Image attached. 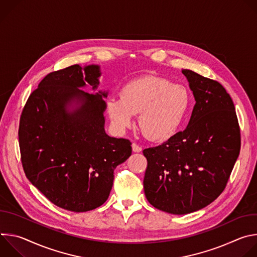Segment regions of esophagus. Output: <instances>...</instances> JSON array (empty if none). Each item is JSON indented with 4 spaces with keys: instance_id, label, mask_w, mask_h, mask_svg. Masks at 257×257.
Here are the masks:
<instances>
[{
    "instance_id": "34e87169",
    "label": "esophagus",
    "mask_w": 257,
    "mask_h": 257,
    "mask_svg": "<svg viewBox=\"0 0 257 257\" xmlns=\"http://www.w3.org/2000/svg\"><path fill=\"white\" fill-rule=\"evenodd\" d=\"M132 151H133V153H140L142 151V149L136 143H132Z\"/></svg>"
}]
</instances>
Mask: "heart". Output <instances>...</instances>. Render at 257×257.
<instances>
[{"instance_id": "1", "label": "heart", "mask_w": 257, "mask_h": 257, "mask_svg": "<svg viewBox=\"0 0 257 257\" xmlns=\"http://www.w3.org/2000/svg\"><path fill=\"white\" fill-rule=\"evenodd\" d=\"M190 104L191 95L186 86L148 76L125 84L120 97L108 98L106 113L119 133L131 128L134 115L139 114L138 124L144 136L163 142L178 132Z\"/></svg>"}]
</instances>
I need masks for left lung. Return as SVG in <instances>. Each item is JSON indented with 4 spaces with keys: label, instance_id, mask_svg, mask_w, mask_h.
Returning a JSON list of instances; mask_svg holds the SVG:
<instances>
[{
    "label": "left lung",
    "instance_id": "obj_1",
    "mask_svg": "<svg viewBox=\"0 0 257 257\" xmlns=\"http://www.w3.org/2000/svg\"><path fill=\"white\" fill-rule=\"evenodd\" d=\"M195 104L184 131L146 149L143 187L149 202L172 214L197 211L218 197L240 153L235 106L222 84L183 69Z\"/></svg>",
    "mask_w": 257,
    "mask_h": 257
}]
</instances>
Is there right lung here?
I'll return each instance as SVG.
<instances>
[{
    "label": "right lung",
    "mask_w": 257,
    "mask_h": 257,
    "mask_svg": "<svg viewBox=\"0 0 257 257\" xmlns=\"http://www.w3.org/2000/svg\"><path fill=\"white\" fill-rule=\"evenodd\" d=\"M98 65H73L47 75L27 99L19 125L27 179L51 202L74 212L103 204L114 171L132 153L131 142L104 131L107 90L95 91Z\"/></svg>",
    "instance_id": "obj_1"
}]
</instances>
